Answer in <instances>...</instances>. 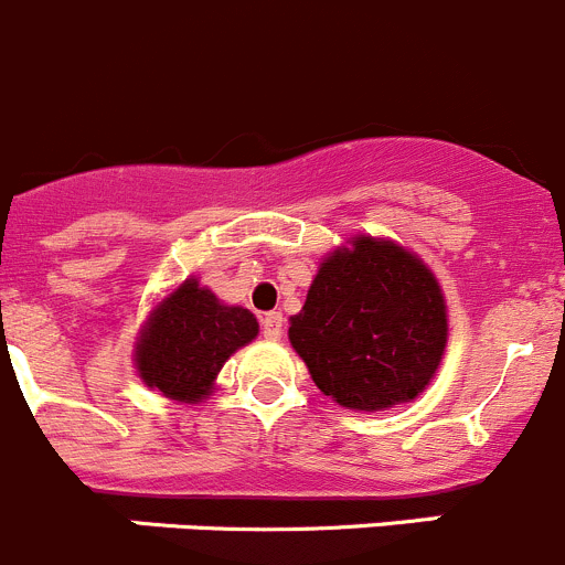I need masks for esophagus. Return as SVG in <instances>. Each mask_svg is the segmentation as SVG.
<instances>
[{"label":"esophagus","instance_id":"esophagus-1","mask_svg":"<svg viewBox=\"0 0 565 565\" xmlns=\"http://www.w3.org/2000/svg\"><path fill=\"white\" fill-rule=\"evenodd\" d=\"M282 313H266L260 316V327H263V335L268 338V341H279V335H282Z\"/></svg>","mask_w":565,"mask_h":565}]
</instances>
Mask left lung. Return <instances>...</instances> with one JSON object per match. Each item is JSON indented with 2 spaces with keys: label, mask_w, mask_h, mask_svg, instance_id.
<instances>
[{
  "label": "left lung",
  "mask_w": 565,
  "mask_h": 565,
  "mask_svg": "<svg viewBox=\"0 0 565 565\" xmlns=\"http://www.w3.org/2000/svg\"><path fill=\"white\" fill-rule=\"evenodd\" d=\"M447 338V299L433 268L394 238L366 233L321 257L288 327L316 388L358 413L416 399Z\"/></svg>",
  "instance_id": "obj_1"
}]
</instances>
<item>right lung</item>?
Segmentation results:
<instances>
[{
  "label": "right lung",
  "instance_id": "obj_1",
  "mask_svg": "<svg viewBox=\"0 0 565 565\" xmlns=\"http://www.w3.org/2000/svg\"><path fill=\"white\" fill-rule=\"evenodd\" d=\"M257 332L255 313L222 302L199 286V277H188L152 305L132 347V366L149 391L199 405L216 391L224 363Z\"/></svg>",
  "mask_w": 565,
  "mask_h": 565
}]
</instances>
